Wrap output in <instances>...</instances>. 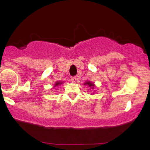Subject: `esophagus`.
Here are the masks:
<instances>
[{
    "mask_svg": "<svg viewBox=\"0 0 150 150\" xmlns=\"http://www.w3.org/2000/svg\"><path fill=\"white\" fill-rule=\"evenodd\" d=\"M76 81H77V77L73 76L71 78V81H72V82L75 83V82H76Z\"/></svg>",
    "mask_w": 150,
    "mask_h": 150,
    "instance_id": "1",
    "label": "esophagus"
}]
</instances>
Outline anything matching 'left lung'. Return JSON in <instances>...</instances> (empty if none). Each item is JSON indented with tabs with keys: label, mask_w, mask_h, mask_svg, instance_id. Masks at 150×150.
Listing matches in <instances>:
<instances>
[{
	"label": "left lung",
	"mask_w": 150,
	"mask_h": 150,
	"mask_svg": "<svg viewBox=\"0 0 150 150\" xmlns=\"http://www.w3.org/2000/svg\"><path fill=\"white\" fill-rule=\"evenodd\" d=\"M85 85H88L89 86H90V87H93V83H91V82H86V83H85Z\"/></svg>",
	"instance_id": "obj_1"
}]
</instances>
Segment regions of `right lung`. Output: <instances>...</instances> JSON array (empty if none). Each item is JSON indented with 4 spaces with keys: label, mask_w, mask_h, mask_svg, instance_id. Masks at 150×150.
<instances>
[{
    "label": "right lung",
    "mask_w": 150,
    "mask_h": 150,
    "mask_svg": "<svg viewBox=\"0 0 150 150\" xmlns=\"http://www.w3.org/2000/svg\"><path fill=\"white\" fill-rule=\"evenodd\" d=\"M61 84H62V82H57L55 84V86H59V85H61Z\"/></svg>",
    "instance_id": "add662e5"
}]
</instances>
